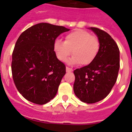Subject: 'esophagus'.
Instances as JSON below:
<instances>
[{
	"instance_id": "esophagus-1",
	"label": "esophagus",
	"mask_w": 132,
	"mask_h": 132,
	"mask_svg": "<svg viewBox=\"0 0 132 132\" xmlns=\"http://www.w3.org/2000/svg\"><path fill=\"white\" fill-rule=\"evenodd\" d=\"M66 71H67V72H71V71H73V69L69 68V67H66Z\"/></svg>"
}]
</instances>
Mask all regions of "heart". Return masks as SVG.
Segmentation results:
<instances>
[{
	"label": "heart",
	"instance_id": "heart-1",
	"mask_svg": "<svg viewBox=\"0 0 132 132\" xmlns=\"http://www.w3.org/2000/svg\"><path fill=\"white\" fill-rule=\"evenodd\" d=\"M53 49L57 57L65 62L70 55L73 56L69 63L87 65L91 63L97 56L100 50L98 38L87 31L77 30L65 36V41L56 40Z\"/></svg>",
	"mask_w": 132,
	"mask_h": 132
}]
</instances>
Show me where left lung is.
I'll return each mask as SVG.
<instances>
[{"instance_id": "obj_1", "label": "left lung", "mask_w": 132, "mask_h": 132, "mask_svg": "<svg viewBox=\"0 0 132 132\" xmlns=\"http://www.w3.org/2000/svg\"><path fill=\"white\" fill-rule=\"evenodd\" d=\"M89 29L97 36L100 50L91 63L73 71V90L82 102L93 104L106 97L116 83L120 69V50L106 31L93 27Z\"/></svg>"}]
</instances>
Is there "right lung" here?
Wrapping results in <instances>:
<instances>
[{
	"label": "right lung",
	"instance_id": "obj_1",
	"mask_svg": "<svg viewBox=\"0 0 132 132\" xmlns=\"http://www.w3.org/2000/svg\"><path fill=\"white\" fill-rule=\"evenodd\" d=\"M63 26L39 23L21 34L12 53V73L16 88L26 100L45 104L55 97L66 73L53 49Z\"/></svg>",
	"mask_w": 132,
	"mask_h": 132
}]
</instances>
